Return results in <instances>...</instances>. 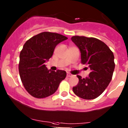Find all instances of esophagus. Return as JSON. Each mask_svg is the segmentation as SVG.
Instances as JSON below:
<instances>
[{"label":"esophagus","instance_id":"1","mask_svg":"<svg viewBox=\"0 0 128 128\" xmlns=\"http://www.w3.org/2000/svg\"><path fill=\"white\" fill-rule=\"evenodd\" d=\"M73 76V75H72V74H70V73H67V77H71V76Z\"/></svg>","mask_w":128,"mask_h":128}]
</instances>
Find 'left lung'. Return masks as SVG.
Instances as JSON below:
<instances>
[{
  "mask_svg": "<svg viewBox=\"0 0 128 128\" xmlns=\"http://www.w3.org/2000/svg\"><path fill=\"white\" fill-rule=\"evenodd\" d=\"M71 39L80 49L81 63L89 66L91 70L85 78L77 75L79 82L73 87V91L83 99H95L111 81L115 68L114 56L107 45L98 39L75 36Z\"/></svg>",
  "mask_w": 128,
  "mask_h": 128,
  "instance_id": "1",
  "label": "left lung"
}]
</instances>
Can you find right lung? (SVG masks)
Returning <instances> with one entry per match:
<instances>
[{
    "instance_id": "1",
    "label": "right lung",
    "mask_w": 128,
    "mask_h": 128,
    "mask_svg": "<svg viewBox=\"0 0 128 128\" xmlns=\"http://www.w3.org/2000/svg\"><path fill=\"white\" fill-rule=\"evenodd\" d=\"M67 39L58 33L42 32L31 38L20 53L19 71L25 89L35 98H46L56 91L66 72L48 70L45 63L53 55L56 46Z\"/></svg>"
}]
</instances>
